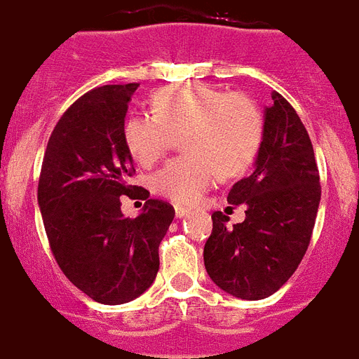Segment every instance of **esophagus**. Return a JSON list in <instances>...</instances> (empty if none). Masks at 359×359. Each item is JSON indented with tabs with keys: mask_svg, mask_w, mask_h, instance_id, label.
<instances>
[{
	"mask_svg": "<svg viewBox=\"0 0 359 359\" xmlns=\"http://www.w3.org/2000/svg\"><path fill=\"white\" fill-rule=\"evenodd\" d=\"M191 215V209L182 208V205H176V217L177 219H183V217H189Z\"/></svg>",
	"mask_w": 359,
	"mask_h": 359,
	"instance_id": "esophagus-1",
	"label": "esophagus"
}]
</instances>
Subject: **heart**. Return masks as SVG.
<instances>
[{
    "instance_id": "obj_1",
    "label": "heart",
    "mask_w": 359,
    "mask_h": 359,
    "mask_svg": "<svg viewBox=\"0 0 359 359\" xmlns=\"http://www.w3.org/2000/svg\"><path fill=\"white\" fill-rule=\"evenodd\" d=\"M265 118L256 100L208 85H176L151 96V113L131 114L122 137L142 166L156 165L182 137V156L151 177V189L172 202L191 205L219 177H231L254 163L263 142Z\"/></svg>"
}]
</instances>
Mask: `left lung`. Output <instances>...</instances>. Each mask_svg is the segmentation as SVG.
I'll return each instance as SVG.
<instances>
[{
  "label": "left lung",
  "instance_id": "8db88e82",
  "mask_svg": "<svg viewBox=\"0 0 359 359\" xmlns=\"http://www.w3.org/2000/svg\"><path fill=\"white\" fill-rule=\"evenodd\" d=\"M228 202L246 203V219L228 226L215 211L203 246L209 278L243 300L271 297L293 276L313 233L320 202L313 146L293 105L272 94L256 166L231 187Z\"/></svg>",
  "mask_w": 359,
  "mask_h": 359
}]
</instances>
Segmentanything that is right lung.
<instances>
[{
    "mask_svg": "<svg viewBox=\"0 0 359 359\" xmlns=\"http://www.w3.org/2000/svg\"><path fill=\"white\" fill-rule=\"evenodd\" d=\"M139 83L93 88L66 109L48 140L39 205L50 248L65 276L100 304H126L150 287L174 208L150 198L126 219L120 196H133V159L124 118Z\"/></svg>",
    "mask_w": 359,
    "mask_h": 359,
    "instance_id": "1",
    "label": "right lung"
}]
</instances>
